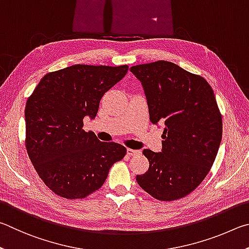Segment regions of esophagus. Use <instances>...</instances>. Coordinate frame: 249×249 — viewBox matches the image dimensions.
<instances>
[{"label": "esophagus", "instance_id": "obj_1", "mask_svg": "<svg viewBox=\"0 0 249 249\" xmlns=\"http://www.w3.org/2000/svg\"><path fill=\"white\" fill-rule=\"evenodd\" d=\"M139 154H141L140 150H132V149L127 150V155L128 156H134V155H139Z\"/></svg>", "mask_w": 249, "mask_h": 249}]
</instances>
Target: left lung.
<instances>
[{
    "label": "left lung",
    "instance_id": "1",
    "mask_svg": "<svg viewBox=\"0 0 249 249\" xmlns=\"http://www.w3.org/2000/svg\"><path fill=\"white\" fill-rule=\"evenodd\" d=\"M141 82L152 124H163L162 151L144 150L150 167L139 186L162 201L185 197L212 167L222 139V116L203 77L167 61L130 68Z\"/></svg>",
    "mask_w": 249,
    "mask_h": 249
}]
</instances>
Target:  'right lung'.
<instances>
[{
  "label": "right lung",
  "mask_w": 249,
  "mask_h": 249,
  "mask_svg": "<svg viewBox=\"0 0 249 249\" xmlns=\"http://www.w3.org/2000/svg\"><path fill=\"white\" fill-rule=\"evenodd\" d=\"M127 72L128 65L75 64L46 74L27 99L26 149L39 177L54 194L87 197L124 158V146L85 132L83 119H94L104 94Z\"/></svg>",
  "instance_id": "right-lung-1"
}]
</instances>
